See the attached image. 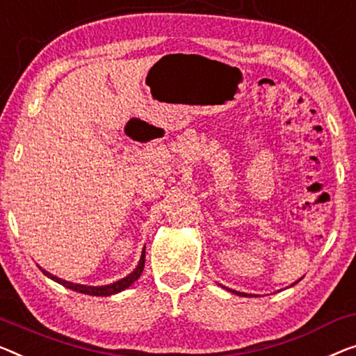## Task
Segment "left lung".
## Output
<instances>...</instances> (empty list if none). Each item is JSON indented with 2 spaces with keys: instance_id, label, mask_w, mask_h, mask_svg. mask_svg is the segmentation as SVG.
Here are the masks:
<instances>
[{
  "instance_id": "8db88e82",
  "label": "left lung",
  "mask_w": 356,
  "mask_h": 356,
  "mask_svg": "<svg viewBox=\"0 0 356 356\" xmlns=\"http://www.w3.org/2000/svg\"><path fill=\"white\" fill-rule=\"evenodd\" d=\"M299 281L300 280H297L296 281V283H299ZM296 283H293V284H291V286H294ZM222 286V284H220ZM222 288H225V286H222ZM225 289H229V288H225ZM230 291V293H233V294H236V296H243V297H252V294H246V293H240V291H235V289H229Z\"/></svg>"
}]
</instances>
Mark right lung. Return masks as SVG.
<instances>
[{
    "label": "right lung",
    "mask_w": 356,
    "mask_h": 356,
    "mask_svg": "<svg viewBox=\"0 0 356 356\" xmlns=\"http://www.w3.org/2000/svg\"><path fill=\"white\" fill-rule=\"evenodd\" d=\"M144 265H145V246L142 249V256H140V261L137 264V267L132 270V272L127 275V277L121 278L118 281H115V283H110V284H105V286H88V284H78V283H72V281H65L59 277H54V275L46 272L44 268H41V272L46 275L47 278H51L52 281H56V283H59L62 286H65V288L72 289V291H76V293H81V294H88V296H102V297H107V296H113V294H118L121 291H124L129 288V286L134 283L136 280H139L140 273L144 272Z\"/></svg>",
    "instance_id": "1"
}]
</instances>
